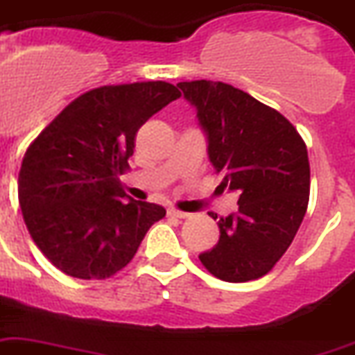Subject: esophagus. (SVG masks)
<instances>
[{
  "label": "esophagus",
  "mask_w": 355,
  "mask_h": 355,
  "mask_svg": "<svg viewBox=\"0 0 355 355\" xmlns=\"http://www.w3.org/2000/svg\"><path fill=\"white\" fill-rule=\"evenodd\" d=\"M168 215H169V217H175V218H187V217H191V213L180 211V209H177V207H169V209H168Z\"/></svg>",
  "instance_id": "esophagus-1"
}]
</instances>
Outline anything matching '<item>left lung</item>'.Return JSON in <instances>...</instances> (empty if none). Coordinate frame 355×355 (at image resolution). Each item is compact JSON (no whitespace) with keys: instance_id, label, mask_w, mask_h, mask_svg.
I'll return each instance as SVG.
<instances>
[{"instance_id":"obj_1","label":"left lung","mask_w":355,"mask_h":355,"mask_svg":"<svg viewBox=\"0 0 355 355\" xmlns=\"http://www.w3.org/2000/svg\"><path fill=\"white\" fill-rule=\"evenodd\" d=\"M177 85L197 109L209 162L224 177L220 186L239 191V211L218 220V243L198 259L226 282L262 277L290 248L306 213V144L281 112L233 85Z\"/></svg>"}]
</instances>
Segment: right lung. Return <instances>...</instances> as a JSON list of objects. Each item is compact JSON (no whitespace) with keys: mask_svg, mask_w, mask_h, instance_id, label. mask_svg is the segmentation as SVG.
Listing matches in <instances>:
<instances>
[{"mask_svg":"<svg viewBox=\"0 0 355 355\" xmlns=\"http://www.w3.org/2000/svg\"><path fill=\"white\" fill-rule=\"evenodd\" d=\"M180 98L168 82L103 85L63 109L23 157L18 198L36 246L76 279H107L135 257L158 204L132 200L120 175L129 169L138 129Z\"/></svg>","mask_w":355,"mask_h":355,"instance_id":"obj_1","label":"right lung"}]
</instances>
